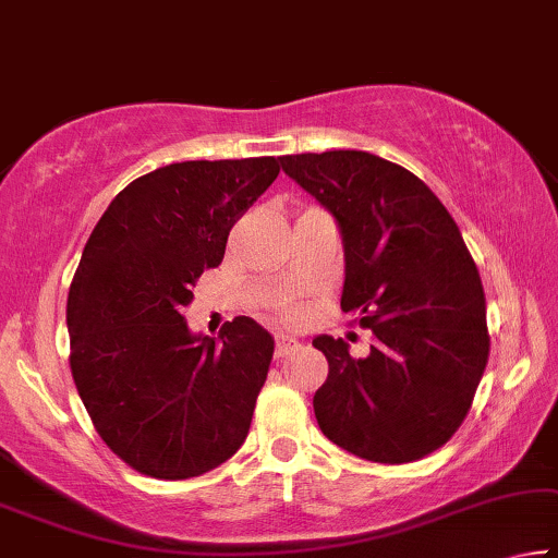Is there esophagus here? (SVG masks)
<instances>
[{"mask_svg": "<svg viewBox=\"0 0 558 558\" xmlns=\"http://www.w3.org/2000/svg\"><path fill=\"white\" fill-rule=\"evenodd\" d=\"M299 347H302V344H299L296 339L284 337V333H281V337H277V344H274V356L284 359L289 354H294V351H299Z\"/></svg>", "mask_w": 558, "mask_h": 558, "instance_id": "34e87169", "label": "esophagus"}]
</instances>
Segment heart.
I'll list each match as a JSON object with an SVG mask.
<instances>
[{"instance_id": "1", "label": "heart", "mask_w": 558, "mask_h": 558, "mask_svg": "<svg viewBox=\"0 0 558 558\" xmlns=\"http://www.w3.org/2000/svg\"><path fill=\"white\" fill-rule=\"evenodd\" d=\"M281 316H284V319H289V322H294L299 312H296V308H281Z\"/></svg>"}]
</instances>
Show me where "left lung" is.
<instances>
[{
  "label": "left lung",
  "instance_id": "1",
  "mask_svg": "<svg viewBox=\"0 0 558 558\" xmlns=\"http://www.w3.org/2000/svg\"><path fill=\"white\" fill-rule=\"evenodd\" d=\"M281 169L337 219L341 312L374 331L366 359L344 339L312 341L329 362L316 422L359 459H422L464 422L488 362L482 277L457 221L416 174L368 151L289 154Z\"/></svg>",
  "mask_w": 558,
  "mask_h": 558
}]
</instances>
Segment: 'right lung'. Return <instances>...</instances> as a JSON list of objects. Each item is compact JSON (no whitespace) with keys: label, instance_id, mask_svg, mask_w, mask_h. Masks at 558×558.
<instances>
[{"label":"right lung","instance_id":"obj_1","mask_svg":"<svg viewBox=\"0 0 558 558\" xmlns=\"http://www.w3.org/2000/svg\"><path fill=\"white\" fill-rule=\"evenodd\" d=\"M277 174L274 157L154 169L111 199L84 246L66 299L72 376L97 434L140 474H207L250 434L271 333L236 316L219 339L194 337L182 308Z\"/></svg>","mask_w":558,"mask_h":558}]
</instances>
